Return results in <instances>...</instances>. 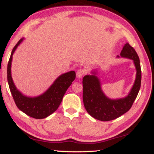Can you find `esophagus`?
Listing matches in <instances>:
<instances>
[{
  "instance_id": "esophagus-1",
  "label": "esophagus",
  "mask_w": 154,
  "mask_h": 154,
  "mask_svg": "<svg viewBox=\"0 0 154 154\" xmlns=\"http://www.w3.org/2000/svg\"><path fill=\"white\" fill-rule=\"evenodd\" d=\"M85 73V71L84 69H79L76 72V76L78 79H81L83 77V75Z\"/></svg>"
}]
</instances>
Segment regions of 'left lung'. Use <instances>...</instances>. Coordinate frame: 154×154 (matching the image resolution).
<instances>
[{"mask_svg": "<svg viewBox=\"0 0 154 154\" xmlns=\"http://www.w3.org/2000/svg\"><path fill=\"white\" fill-rule=\"evenodd\" d=\"M121 57L133 61L137 71L134 85L125 97L112 100L105 95L97 75V71H92L91 75H86L83 79L84 106L92 117L99 121H112L129 111L140 91L142 71L137 54L129 43H126L121 50ZM117 57H120L118 55Z\"/></svg>", "mask_w": 154, "mask_h": 154, "instance_id": "obj_1", "label": "left lung"}]
</instances>
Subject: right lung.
<instances>
[{
	"label": "right lung",
	"instance_id": "add662e5",
	"mask_svg": "<svg viewBox=\"0 0 154 154\" xmlns=\"http://www.w3.org/2000/svg\"><path fill=\"white\" fill-rule=\"evenodd\" d=\"M20 39L12 49L8 64V82L13 97L14 102L20 109L30 117L36 119H42L49 116L58 109L65 92L75 79L74 71L60 75L51 86L41 95L37 97H28L23 94L17 90L12 79L11 64L12 55L17 48L23 41Z\"/></svg>",
	"mask_w": 154,
	"mask_h": 154
}]
</instances>
